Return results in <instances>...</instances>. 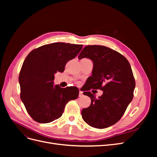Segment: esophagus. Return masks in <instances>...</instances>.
Wrapping results in <instances>:
<instances>
[{
	"label": "esophagus",
	"instance_id": "esophagus-1",
	"mask_svg": "<svg viewBox=\"0 0 157 157\" xmlns=\"http://www.w3.org/2000/svg\"><path fill=\"white\" fill-rule=\"evenodd\" d=\"M83 96V92H82L81 90L79 91V97H82Z\"/></svg>",
	"mask_w": 157,
	"mask_h": 157
}]
</instances>
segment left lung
Instances as JSON below:
<instances>
[{
	"mask_svg": "<svg viewBox=\"0 0 157 157\" xmlns=\"http://www.w3.org/2000/svg\"><path fill=\"white\" fill-rule=\"evenodd\" d=\"M84 58L92 60L94 67L83 92L91 104L82 110V118L94 128L109 127L121 119L134 97L136 82L131 66L124 56L104 46H85L78 56L79 59ZM91 89L102 90V96L96 98Z\"/></svg>",
	"mask_w": 157,
	"mask_h": 157,
	"instance_id": "8db88e82",
	"label": "left lung"
}]
</instances>
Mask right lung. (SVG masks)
<instances>
[{"instance_id": "1", "label": "right lung", "mask_w": 157, "mask_h": 157, "mask_svg": "<svg viewBox=\"0 0 157 157\" xmlns=\"http://www.w3.org/2000/svg\"><path fill=\"white\" fill-rule=\"evenodd\" d=\"M82 48L81 44L54 42L32 50L23 61L19 75L20 98L33 120L48 123L59 118L69 101L77 99L75 86H54V74L62 73L65 66Z\"/></svg>"}]
</instances>
